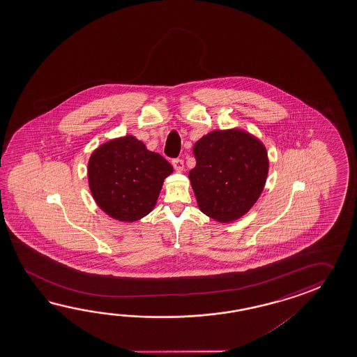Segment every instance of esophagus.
Masks as SVG:
<instances>
[{"mask_svg":"<svg viewBox=\"0 0 357 357\" xmlns=\"http://www.w3.org/2000/svg\"><path fill=\"white\" fill-rule=\"evenodd\" d=\"M172 166L177 172H181L183 169V160L181 158H175V160H172Z\"/></svg>","mask_w":357,"mask_h":357,"instance_id":"obj_1","label":"esophagus"}]
</instances>
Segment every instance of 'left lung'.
Wrapping results in <instances>:
<instances>
[{"instance_id": "obj_1", "label": "left lung", "mask_w": 357, "mask_h": 357, "mask_svg": "<svg viewBox=\"0 0 357 357\" xmlns=\"http://www.w3.org/2000/svg\"><path fill=\"white\" fill-rule=\"evenodd\" d=\"M194 154L189 178L200 211L220 222L243 217L266 185L264 145L241 130H215L197 140Z\"/></svg>"}]
</instances>
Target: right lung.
<instances>
[{
	"label": "right lung",
	"mask_w": 357,
	"mask_h": 357,
	"mask_svg": "<svg viewBox=\"0 0 357 357\" xmlns=\"http://www.w3.org/2000/svg\"><path fill=\"white\" fill-rule=\"evenodd\" d=\"M172 171L168 160L131 135L100 145L88 163L94 200L109 217L123 222L140 220L152 211Z\"/></svg>",
	"instance_id": "1"
}]
</instances>
